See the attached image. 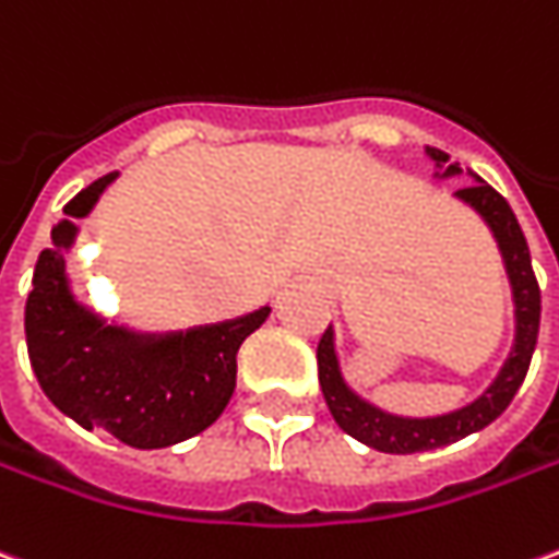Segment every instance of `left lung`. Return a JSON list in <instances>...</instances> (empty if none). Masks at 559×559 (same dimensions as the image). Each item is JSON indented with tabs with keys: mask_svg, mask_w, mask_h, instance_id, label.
<instances>
[{
	"mask_svg": "<svg viewBox=\"0 0 559 559\" xmlns=\"http://www.w3.org/2000/svg\"><path fill=\"white\" fill-rule=\"evenodd\" d=\"M427 157L436 163V178L463 175V169L456 163H451V157L439 147H427ZM472 178H475V185L456 190L454 197L460 202H466L497 239L502 266H506V275H509L511 284V302H514V342H511L509 357L502 362L497 378L475 400L460 405L454 412H444V415L405 417L374 405V402L360 396L357 390L347 384L342 362H338V350H335V333L330 326L326 333L320 335L318 345V378L323 400L330 405L335 424L345 429L347 436H354L357 442L369 444L374 451H384V454L432 451V448H442V444L460 442V439L478 432L487 424H493L509 408L518 388L524 384L526 369H530V360H533L538 338V318H542V293H538V281L533 275V260H530L524 229L518 224L509 202L499 197L493 187L481 181L478 175H472Z\"/></svg>",
	"mask_w": 559,
	"mask_h": 559,
	"instance_id": "obj_1",
	"label": "left lung"
}]
</instances>
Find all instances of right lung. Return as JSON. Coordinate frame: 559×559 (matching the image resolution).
<instances>
[{
    "mask_svg": "<svg viewBox=\"0 0 559 559\" xmlns=\"http://www.w3.org/2000/svg\"><path fill=\"white\" fill-rule=\"evenodd\" d=\"M115 178L111 171L84 187L50 229L26 299V347L38 384L62 415L154 451L193 439L224 415L236 390V354L272 308L175 333H142L81 302L66 253L75 248V221L93 212Z\"/></svg>",
    "mask_w": 559,
    "mask_h": 559,
    "instance_id": "add662e5",
    "label": "right lung"
}]
</instances>
